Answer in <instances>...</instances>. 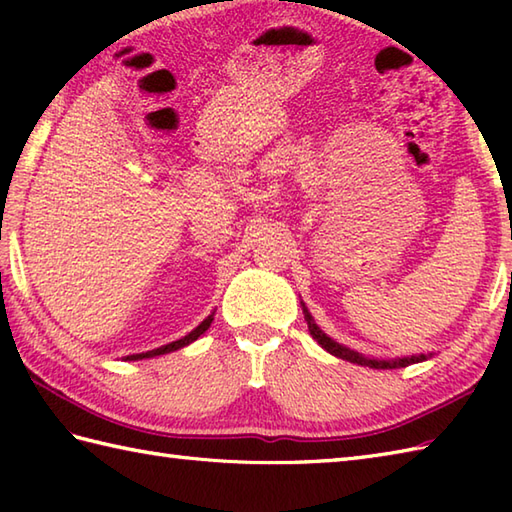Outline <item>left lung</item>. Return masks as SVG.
I'll use <instances>...</instances> for the list:
<instances>
[{
	"mask_svg": "<svg viewBox=\"0 0 512 512\" xmlns=\"http://www.w3.org/2000/svg\"><path fill=\"white\" fill-rule=\"evenodd\" d=\"M303 306V317H306L308 321V330L312 334V339L317 341L323 350H328L330 354H334L336 358H343V361H350V363H356V365H365V367H374V369H396V367H407V365H413V363H422L427 361V354H420V356H407V358H396V361H378V358H365L363 354H358L354 350H350V347H345L341 343L332 341L328 334H325L317 323H314L312 314L308 312L306 303L301 301Z\"/></svg>",
	"mask_w": 512,
	"mask_h": 512,
	"instance_id": "obj_1",
	"label": "left lung"
}]
</instances>
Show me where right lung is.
I'll return each instance as SVG.
<instances>
[{"label": "right lung", "mask_w": 512, "mask_h": 512, "mask_svg": "<svg viewBox=\"0 0 512 512\" xmlns=\"http://www.w3.org/2000/svg\"><path fill=\"white\" fill-rule=\"evenodd\" d=\"M211 323H213V314H209V317H206V319L198 325V328L191 330L187 336H182V339L173 341V343H167V345H162V347H156V350H149V352H143V354H132V356H127V361H140V358H154V356H160V354L176 352V350H180V347L189 345V343H193V341H198L200 334H204L206 330H209Z\"/></svg>", "instance_id": "add662e5"}]
</instances>
